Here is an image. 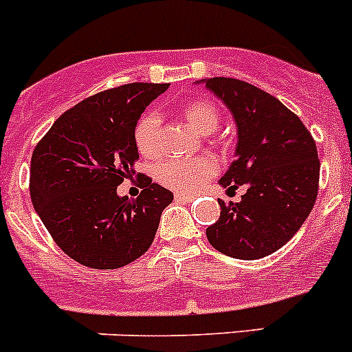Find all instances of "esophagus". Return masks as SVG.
I'll list each match as a JSON object with an SVG mask.
<instances>
[{"mask_svg":"<svg viewBox=\"0 0 352 352\" xmlns=\"http://www.w3.org/2000/svg\"><path fill=\"white\" fill-rule=\"evenodd\" d=\"M176 201H178V203H192V201H194V195L176 194Z\"/></svg>","mask_w":352,"mask_h":352,"instance_id":"1","label":"esophagus"}]
</instances>
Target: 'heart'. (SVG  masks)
<instances>
[{"mask_svg": "<svg viewBox=\"0 0 352 352\" xmlns=\"http://www.w3.org/2000/svg\"><path fill=\"white\" fill-rule=\"evenodd\" d=\"M182 116L195 132L213 133L220 126V111L206 98H192L179 107ZM162 125L157 113H148L139 120L133 139L139 153L146 158H157L162 151ZM217 173V164L210 157L170 158L160 164L157 179L178 194H192L210 182Z\"/></svg>", "mask_w": 352, "mask_h": 352, "instance_id": "heart-1", "label": "heart"}]
</instances>
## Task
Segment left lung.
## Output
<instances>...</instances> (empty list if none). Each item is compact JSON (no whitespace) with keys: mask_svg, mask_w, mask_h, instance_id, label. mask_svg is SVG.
Returning <instances> with one entry per match:
<instances>
[{"mask_svg":"<svg viewBox=\"0 0 352 352\" xmlns=\"http://www.w3.org/2000/svg\"><path fill=\"white\" fill-rule=\"evenodd\" d=\"M195 84L223 102L238 129L234 162L220 185L247 186L239 203L219 199L220 219L206 229L211 247L234 259H261L284 247L312 211L319 158L300 118L270 93L231 77Z\"/></svg>","mask_w":352,"mask_h":352,"instance_id":"obj_1","label":"left lung"}]
</instances>
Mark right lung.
I'll list each match as a JSON object with an SVG mask.
<instances>
[{
    "label": "right lung",
    "instance_id": "add662e5",
    "mask_svg": "<svg viewBox=\"0 0 352 352\" xmlns=\"http://www.w3.org/2000/svg\"><path fill=\"white\" fill-rule=\"evenodd\" d=\"M169 84L105 89L56 120L31 157L30 192L56 245L82 266L116 270L141 257L157 234L173 192L141 174L138 199L118 195L135 173L133 132Z\"/></svg>",
    "mask_w": 352,
    "mask_h": 352
}]
</instances>
